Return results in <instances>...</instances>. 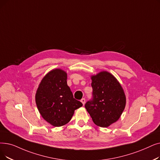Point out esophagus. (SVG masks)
<instances>
[{
    "mask_svg": "<svg viewBox=\"0 0 160 160\" xmlns=\"http://www.w3.org/2000/svg\"><path fill=\"white\" fill-rule=\"evenodd\" d=\"M81 102H82L83 105H84V104H85V102H86V99H85V98H82V99H81Z\"/></svg>",
    "mask_w": 160,
    "mask_h": 160,
    "instance_id": "34e87169",
    "label": "esophagus"
}]
</instances>
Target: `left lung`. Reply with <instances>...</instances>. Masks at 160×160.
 <instances>
[{
	"mask_svg": "<svg viewBox=\"0 0 160 160\" xmlns=\"http://www.w3.org/2000/svg\"><path fill=\"white\" fill-rule=\"evenodd\" d=\"M93 99L85 107L97 126L107 128L119 120L126 105V97L114 76L103 71L91 76Z\"/></svg>",
	"mask_w": 160,
	"mask_h": 160,
	"instance_id": "1",
	"label": "left lung"
}]
</instances>
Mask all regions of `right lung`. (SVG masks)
Segmentation results:
<instances>
[{"mask_svg":"<svg viewBox=\"0 0 160 160\" xmlns=\"http://www.w3.org/2000/svg\"><path fill=\"white\" fill-rule=\"evenodd\" d=\"M67 79L65 71L53 69L42 79L35 94L40 115L54 127L65 126L71 120L74 110L83 105L74 99Z\"/></svg>","mask_w":160,"mask_h":160,"instance_id":"obj_1","label":"right lung"}]
</instances>
